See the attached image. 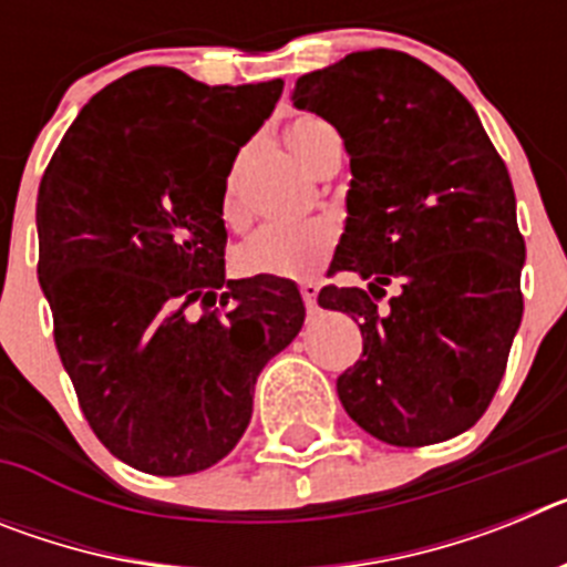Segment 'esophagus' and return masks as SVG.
Instances as JSON below:
<instances>
[{"instance_id": "obj_1", "label": "esophagus", "mask_w": 567, "mask_h": 567, "mask_svg": "<svg viewBox=\"0 0 567 567\" xmlns=\"http://www.w3.org/2000/svg\"><path fill=\"white\" fill-rule=\"evenodd\" d=\"M300 298H303V303H307L309 312H315V307H318V284H312V280L300 284Z\"/></svg>"}]
</instances>
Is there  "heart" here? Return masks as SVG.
<instances>
[{
  "mask_svg": "<svg viewBox=\"0 0 567 567\" xmlns=\"http://www.w3.org/2000/svg\"><path fill=\"white\" fill-rule=\"evenodd\" d=\"M289 150L298 155L309 169L320 173L340 155L338 133L320 115H295L284 127ZM249 147L240 150L224 175L221 187V221L227 227L247 224V202H244V173H247ZM338 244V224L329 218H312L303 224H269L249 235L235 252V267L244 275H269V278H307L318 272L334 252Z\"/></svg>",
  "mask_w": 567,
  "mask_h": 567,
  "instance_id": "heart-1",
  "label": "heart"
}]
</instances>
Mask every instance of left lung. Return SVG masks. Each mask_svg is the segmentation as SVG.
<instances>
[{
  "instance_id": "1",
  "label": "left lung",
  "mask_w": 567,
  "mask_h": 567,
  "mask_svg": "<svg viewBox=\"0 0 567 567\" xmlns=\"http://www.w3.org/2000/svg\"><path fill=\"white\" fill-rule=\"evenodd\" d=\"M292 99L334 124L352 158L329 272H358L369 289L318 295L363 334L340 403L389 445L457 437L488 409L523 320L525 240L505 162L463 93L400 50L349 53L300 76ZM392 282L399 295L380 310Z\"/></svg>"
}]
</instances>
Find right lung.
<instances>
[{"label": "right lung", "mask_w": 567, "mask_h": 567, "mask_svg": "<svg viewBox=\"0 0 567 567\" xmlns=\"http://www.w3.org/2000/svg\"><path fill=\"white\" fill-rule=\"evenodd\" d=\"M284 82L209 87L133 70L90 99L39 184V284L107 452L195 474L247 432L260 369L298 338L295 284L224 278L221 187Z\"/></svg>", "instance_id": "1"}]
</instances>
